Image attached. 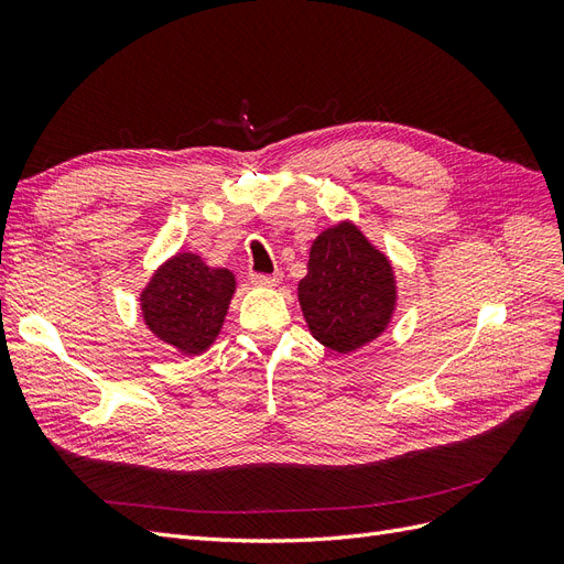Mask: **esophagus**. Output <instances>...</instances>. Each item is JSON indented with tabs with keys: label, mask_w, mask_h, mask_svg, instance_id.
Here are the masks:
<instances>
[{
	"label": "esophagus",
	"mask_w": 564,
	"mask_h": 564,
	"mask_svg": "<svg viewBox=\"0 0 564 564\" xmlns=\"http://www.w3.org/2000/svg\"><path fill=\"white\" fill-rule=\"evenodd\" d=\"M282 280L280 272H272V275H261V272H251V282L256 286H278Z\"/></svg>",
	"instance_id": "obj_1"
}]
</instances>
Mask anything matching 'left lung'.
Segmentation results:
<instances>
[{
    "label": "left lung",
    "instance_id": "8db88e82",
    "mask_svg": "<svg viewBox=\"0 0 564 564\" xmlns=\"http://www.w3.org/2000/svg\"><path fill=\"white\" fill-rule=\"evenodd\" d=\"M299 303L322 346L355 352L388 329L398 305L395 270L360 228L340 220L313 242Z\"/></svg>",
    "mask_w": 564,
    "mask_h": 564
}]
</instances>
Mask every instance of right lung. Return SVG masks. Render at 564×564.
Listing matches in <instances>:
<instances>
[{"instance_id": "add662e5", "label": "right lung", "mask_w": 564, "mask_h": 564, "mask_svg": "<svg viewBox=\"0 0 564 564\" xmlns=\"http://www.w3.org/2000/svg\"><path fill=\"white\" fill-rule=\"evenodd\" d=\"M228 268H212L183 251L164 261L141 292L148 329L183 355L207 350L224 327L235 294Z\"/></svg>"}]
</instances>
